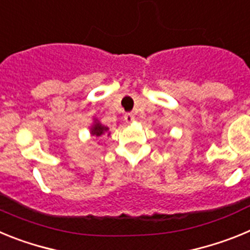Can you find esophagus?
Returning <instances> with one entry per match:
<instances>
[{"label":"esophagus","mask_w":250,"mask_h":250,"mask_svg":"<svg viewBox=\"0 0 250 250\" xmlns=\"http://www.w3.org/2000/svg\"><path fill=\"white\" fill-rule=\"evenodd\" d=\"M124 119H125L126 123H132V121L135 120V116H134V114H131V112H127V114H125Z\"/></svg>","instance_id":"34e87169"}]
</instances>
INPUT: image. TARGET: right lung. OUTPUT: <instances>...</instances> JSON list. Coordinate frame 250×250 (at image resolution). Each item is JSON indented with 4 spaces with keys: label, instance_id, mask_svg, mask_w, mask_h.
Instances as JSON below:
<instances>
[{
    "label": "right lung",
    "instance_id": "obj_1",
    "mask_svg": "<svg viewBox=\"0 0 250 250\" xmlns=\"http://www.w3.org/2000/svg\"><path fill=\"white\" fill-rule=\"evenodd\" d=\"M107 130H109V127L104 126L103 124L99 123V120H95L94 125H92L91 129H90V134H91L92 136H101L103 134L107 132Z\"/></svg>",
    "mask_w": 250,
    "mask_h": 250
}]
</instances>
